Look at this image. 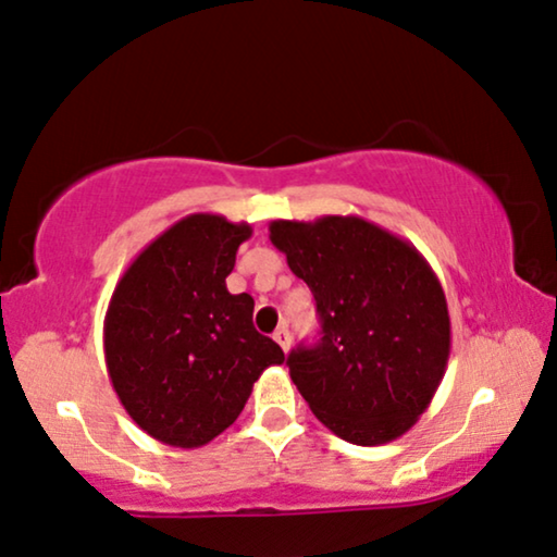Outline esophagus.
Wrapping results in <instances>:
<instances>
[{
    "label": "esophagus",
    "mask_w": 557,
    "mask_h": 557,
    "mask_svg": "<svg viewBox=\"0 0 557 557\" xmlns=\"http://www.w3.org/2000/svg\"><path fill=\"white\" fill-rule=\"evenodd\" d=\"M273 341L281 345V350L288 352V348H292V332H288V327H278L273 332Z\"/></svg>",
    "instance_id": "1"
}]
</instances>
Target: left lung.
<instances>
[{"instance_id": "8db88e82", "label": "left lung", "mask_w": 557, "mask_h": 557, "mask_svg": "<svg viewBox=\"0 0 557 557\" xmlns=\"http://www.w3.org/2000/svg\"><path fill=\"white\" fill-rule=\"evenodd\" d=\"M271 243L312 288L322 337L286 366L324 428L352 445H384L430 407L447 358L450 314L424 256L363 216L273 220Z\"/></svg>"}]
</instances>
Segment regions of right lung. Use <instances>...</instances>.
Returning <instances> with one entry per match:
<instances>
[{
	"mask_svg": "<svg viewBox=\"0 0 557 557\" xmlns=\"http://www.w3.org/2000/svg\"><path fill=\"white\" fill-rule=\"evenodd\" d=\"M252 230L189 214L127 265L104 317L107 373L133 422L158 443L201 447L225 432L284 350L252 327V296L230 294Z\"/></svg>",
	"mask_w": 557,
	"mask_h": 557,
	"instance_id": "add662e5",
	"label": "right lung"
}]
</instances>
